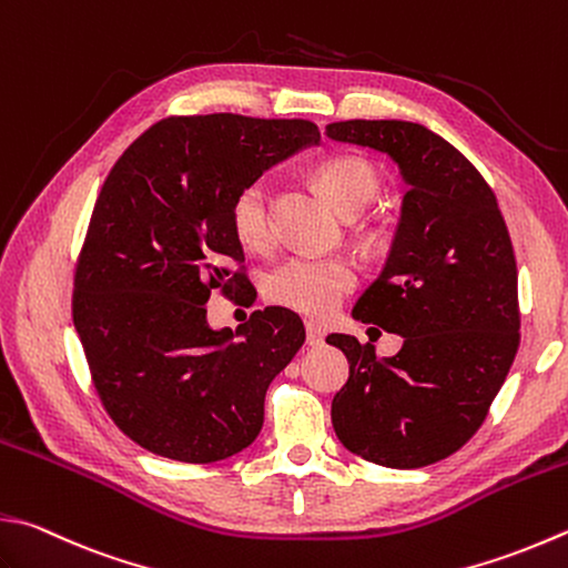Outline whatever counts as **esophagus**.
<instances>
[{
    "instance_id": "esophagus-1",
    "label": "esophagus",
    "mask_w": 568,
    "mask_h": 568,
    "mask_svg": "<svg viewBox=\"0 0 568 568\" xmlns=\"http://www.w3.org/2000/svg\"><path fill=\"white\" fill-rule=\"evenodd\" d=\"M321 344H324V331H321V328L314 326V324H306V346L316 348V346H321Z\"/></svg>"
}]
</instances>
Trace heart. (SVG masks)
Listing matches in <instances>:
<instances>
[{"instance_id": "b5f03b06", "label": "heart", "mask_w": 568, "mask_h": 568, "mask_svg": "<svg viewBox=\"0 0 568 568\" xmlns=\"http://www.w3.org/2000/svg\"><path fill=\"white\" fill-rule=\"evenodd\" d=\"M318 183L328 200L356 217L378 195V173L368 160L356 155H334L321 163ZM230 224L242 247L266 252L274 244L272 224V185L266 178H254L244 183L230 202ZM356 286V270L341 256H306L292 260L270 272L264 294L270 302L302 314L306 318L324 321L336 312L341 298Z\"/></svg>"}]
</instances>
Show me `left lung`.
<instances>
[{"label":"left lung","instance_id":"obj_1","mask_svg":"<svg viewBox=\"0 0 568 568\" xmlns=\"http://www.w3.org/2000/svg\"><path fill=\"white\" fill-rule=\"evenodd\" d=\"M331 141L385 153L408 185L383 272L353 318L403 336L376 346L331 334L348 381L331 403L346 450L415 469L457 453L485 423L519 348L517 262L497 197L477 168L408 121H341Z\"/></svg>","mask_w":568,"mask_h":568}]
</instances>
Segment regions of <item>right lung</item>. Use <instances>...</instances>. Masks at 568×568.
Listing matches in <instances>:
<instances>
[{
  "mask_svg": "<svg viewBox=\"0 0 568 568\" xmlns=\"http://www.w3.org/2000/svg\"><path fill=\"white\" fill-rule=\"evenodd\" d=\"M318 128L237 113L165 118L128 145L95 200L73 276V326L111 420L148 453L217 463L250 447L264 395L304 344L280 306L207 324L212 288L247 276L230 202Z\"/></svg>",
  "mask_w": 568,
  "mask_h": 568,
  "instance_id": "obj_1",
  "label": "right lung"
}]
</instances>
